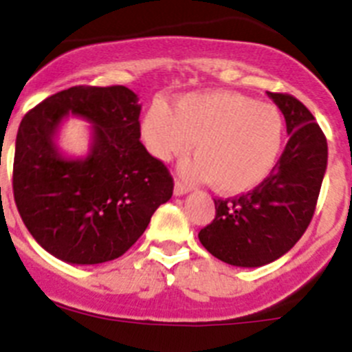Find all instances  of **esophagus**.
<instances>
[{
  "instance_id": "34e87169",
  "label": "esophagus",
  "mask_w": 352,
  "mask_h": 352,
  "mask_svg": "<svg viewBox=\"0 0 352 352\" xmlns=\"http://www.w3.org/2000/svg\"><path fill=\"white\" fill-rule=\"evenodd\" d=\"M188 192H190V188L186 185H183V183H179V182L174 183V195L176 197H182Z\"/></svg>"
}]
</instances>
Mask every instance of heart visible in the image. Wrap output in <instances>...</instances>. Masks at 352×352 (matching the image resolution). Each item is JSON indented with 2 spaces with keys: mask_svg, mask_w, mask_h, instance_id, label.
I'll list each match as a JSON object with an SVG mask.
<instances>
[{
  "mask_svg": "<svg viewBox=\"0 0 352 352\" xmlns=\"http://www.w3.org/2000/svg\"><path fill=\"white\" fill-rule=\"evenodd\" d=\"M146 148L155 159L182 157L192 148L197 159L183 174L210 182L214 190L239 195L257 188L282 153L285 122L271 103L233 91L188 93L173 109L153 102L142 122Z\"/></svg>",
  "mask_w": 352,
  "mask_h": 352,
  "instance_id": "obj_1",
  "label": "heart"
}]
</instances>
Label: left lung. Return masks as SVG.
Returning a JSON list of instances; mask_svg holds the SVG:
<instances>
[{
  "instance_id": "1",
  "label": "left lung",
  "mask_w": 352,
  "mask_h": 352,
  "mask_svg": "<svg viewBox=\"0 0 352 352\" xmlns=\"http://www.w3.org/2000/svg\"><path fill=\"white\" fill-rule=\"evenodd\" d=\"M285 117V150L271 174L252 192L214 199L216 217L199 240L214 257L240 267L270 264L289 252L313 219L329 146L314 117L287 93H270Z\"/></svg>"
}]
</instances>
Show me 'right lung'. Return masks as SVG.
I'll use <instances>...</instances> for the list:
<instances>
[{
  "label": "right lung",
  "instance_id": "right-lung-1",
  "mask_svg": "<svg viewBox=\"0 0 352 352\" xmlns=\"http://www.w3.org/2000/svg\"><path fill=\"white\" fill-rule=\"evenodd\" d=\"M138 96L126 86H74L29 110L13 159V197L36 242L70 264L122 256L146 230L174 183L140 142ZM92 126L81 160L65 157L56 135L68 113Z\"/></svg>",
  "mask_w": 352,
  "mask_h": 352
}]
</instances>
